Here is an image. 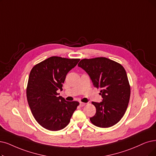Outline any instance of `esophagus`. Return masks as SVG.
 I'll use <instances>...</instances> for the list:
<instances>
[{
  "label": "esophagus",
  "instance_id": "34e87169",
  "mask_svg": "<svg viewBox=\"0 0 156 156\" xmlns=\"http://www.w3.org/2000/svg\"><path fill=\"white\" fill-rule=\"evenodd\" d=\"M85 104H86V103H84V102H80V106L83 107V106H84Z\"/></svg>",
  "mask_w": 156,
  "mask_h": 156
}]
</instances>
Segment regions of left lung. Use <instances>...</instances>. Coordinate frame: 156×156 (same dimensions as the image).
<instances>
[{
  "label": "left lung",
  "instance_id": "8db88e82",
  "mask_svg": "<svg viewBox=\"0 0 156 156\" xmlns=\"http://www.w3.org/2000/svg\"><path fill=\"white\" fill-rule=\"evenodd\" d=\"M78 66L89 75L93 86L101 88L102 101L92 102L96 113L90 118L97 127L107 128L119 122L127 110L130 88L124 68L106 58L80 60Z\"/></svg>",
  "mask_w": 156,
  "mask_h": 156
}]
</instances>
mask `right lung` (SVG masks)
I'll return each instance as SVG.
<instances>
[{
    "mask_svg": "<svg viewBox=\"0 0 156 156\" xmlns=\"http://www.w3.org/2000/svg\"><path fill=\"white\" fill-rule=\"evenodd\" d=\"M79 60L52 56L36 65L30 72L27 102L35 120L46 129L56 131L64 129L79 104L66 101L57 92L63 90L66 76Z\"/></svg>",
    "mask_w": 156,
    "mask_h": 156,
    "instance_id": "1",
    "label": "right lung"
}]
</instances>
